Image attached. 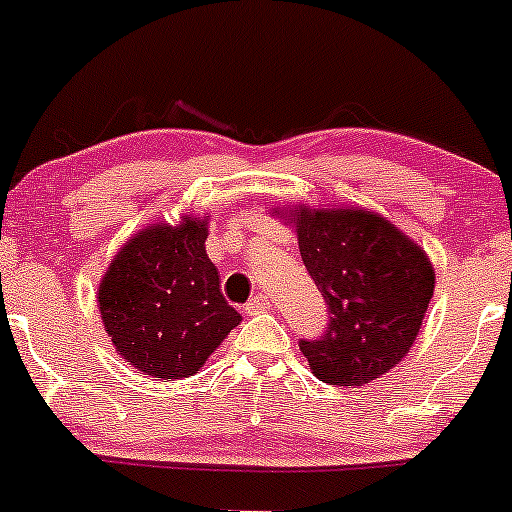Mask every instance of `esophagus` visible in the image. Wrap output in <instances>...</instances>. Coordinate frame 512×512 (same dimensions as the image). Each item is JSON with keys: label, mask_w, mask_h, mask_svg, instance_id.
I'll use <instances>...</instances> for the list:
<instances>
[{"label": "esophagus", "mask_w": 512, "mask_h": 512, "mask_svg": "<svg viewBox=\"0 0 512 512\" xmlns=\"http://www.w3.org/2000/svg\"><path fill=\"white\" fill-rule=\"evenodd\" d=\"M269 308V299L265 294H257V296H252L250 301L245 303V313H250V316H255V313H262V311H267Z\"/></svg>", "instance_id": "34e87169"}]
</instances>
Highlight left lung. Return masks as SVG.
I'll list each match as a JSON object with an SVG mask.
<instances>
[{"mask_svg":"<svg viewBox=\"0 0 512 512\" xmlns=\"http://www.w3.org/2000/svg\"><path fill=\"white\" fill-rule=\"evenodd\" d=\"M299 235L301 260L328 303V328L301 340L320 381L362 386L413 347L435 291L430 257L391 221L367 209L277 211Z\"/></svg>","mask_w":512,"mask_h":512,"instance_id":"left-lung-1","label":"left lung"}]
</instances>
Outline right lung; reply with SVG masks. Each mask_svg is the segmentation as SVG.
<instances>
[{"label":"right lung","instance_id":"add662e5","mask_svg":"<svg viewBox=\"0 0 512 512\" xmlns=\"http://www.w3.org/2000/svg\"><path fill=\"white\" fill-rule=\"evenodd\" d=\"M206 218L150 223L111 260L99 311L116 352L153 379H184L240 323L206 255Z\"/></svg>","mask_w":512,"mask_h":512}]
</instances>
